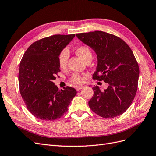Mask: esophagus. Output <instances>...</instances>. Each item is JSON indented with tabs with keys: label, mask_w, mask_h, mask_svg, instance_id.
Segmentation results:
<instances>
[{
	"label": "esophagus",
	"mask_w": 156,
	"mask_h": 156,
	"mask_svg": "<svg viewBox=\"0 0 156 156\" xmlns=\"http://www.w3.org/2000/svg\"><path fill=\"white\" fill-rule=\"evenodd\" d=\"M84 87L83 86H78V87H76V90H77V91H79V90H81V88H83Z\"/></svg>",
	"instance_id": "1"
}]
</instances>
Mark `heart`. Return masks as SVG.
Instances as JSON below:
<instances>
[{
	"instance_id": "b5f03b06",
	"label": "heart",
	"mask_w": 156,
	"mask_h": 156,
	"mask_svg": "<svg viewBox=\"0 0 156 156\" xmlns=\"http://www.w3.org/2000/svg\"><path fill=\"white\" fill-rule=\"evenodd\" d=\"M75 52H76L77 55L84 60H86L88 58H92L91 51L86 45H80L77 47L76 49H75ZM68 56L69 53L67 49H64L60 52L58 58V66L60 68H64L66 67L68 60ZM71 81L75 84H79L82 83L83 80L79 75L74 74Z\"/></svg>"
}]
</instances>
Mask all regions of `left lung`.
Segmentation results:
<instances>
[{"mask_svg": "<svg viewBox=\"0 0 156 156\" xmlns=\"http://www.w3.org/2000/svg\"><path fill=\"white\" fill-rule=\"evenodd\" d=\"M97 55L98 64L93 79L103 81L108 87L92 89L88 101L91 110L103 118L119 116L131 105L137 90L139 68L133 51L120 37L103 31L76 34Z\"/></svg>", "mask_w": 156, "mask_h": 156, "instance_id": "8db88e82", "label": "left lung"}]
</instances>
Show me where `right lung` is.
<instances>
[{
    "mask_svg": "<svg viewBox=\"0 0 156 156\" xmlns=\"http://www.w3.org/2000/svg\"><path fill=\"white\" fill-rule=\"evenodd\" d=\"M75 36L57 34L41 39L27 49L21 59L19 72L21 95L28 110L40 120L60 119L77 94L75 88L60 90L53 82L60 71L58 55Z\"/></svg>",
    "mask_w": 156,
    "mask_h": 156,
    "instance_id": "right-lung-1",
    "label": "right lung"
}]
</instances>
